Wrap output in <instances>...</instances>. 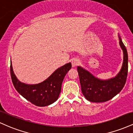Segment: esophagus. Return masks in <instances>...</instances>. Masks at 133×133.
<instances>
[{"instance_id":"obj_1","label":"esophagus","mask_w":133,"mask_h":133,"mask_svg":"<svg viewBox=\"0 0 133 133\" xmlns=\"http://www.w3.org/2000/svg\"><path fill=\"white\" fill-rule=\"evenodd\" d=\"M79 63H80V61L77 59H74L72 61V67L77 66V65L79 64Z\"/></svg>"}]
</instances>
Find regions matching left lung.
<instances>
[{"mask_svg":"<svg viewBox=\"0 0 133 133\" xmlns=\"http://www.w3.org/2000/svg\"><path fill=\"white\" fill-rule=\"evenodd\" d=\"M119 36V45L123 52L121 69L113 78L102 80L81 67H77L81 91L86 99L93 103H103L111 99L123 89L128 71V56L126 47Z\"/></svg>","mask_w":133,"mask_h":133,"instance_id":"obj_1","label":"left lung"}]
</instances>
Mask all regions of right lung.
<instances>
[{
	"label": "right lung",
	"mask_w": 133,
	"mask_h": 133,
	"mask_svg": "<svg viewBox=\"0 0 133 133\" xmlns=\"http://www.w3.org/2000/svg\"><path fill=\"white\" fill-rule=\"evenodd\" d=\"M71 63L56 69L43 82L37 84H26L20 82L14 73L10 62L12 81L18 92L33 104L39 107L49 106L57 100L65 74L71 68Z\"/></svg>",
	"instance_id": "obj_1"
}]
</instances>
